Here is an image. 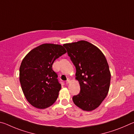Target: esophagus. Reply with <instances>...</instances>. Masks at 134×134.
<instances>
[{"label":"esophagus","instance_id":"1","mask_svg":"<svg viewBox=\"0 0 134 134\" xmlns=\"http://www.w3.org/2000/svg\"><path fill=\"white\" fill-rule=\"evenodd\" d=\"M70 81H71V80H70V79L68 78V79H67V81H66V83H67V84L69 83L70 82Z\"/></svg>","mask_w":134,"mask_h":134}]
</instances>
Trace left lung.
I'll return each instance as SVG.
<instances>
[{
    "mask_svg": "<svg viewBox=\"0 0 134 134\" xmlns=\"http://www.w3.org/2000/svg\"><path fill=\"white\" fill-rule=\"evenodd\" d=\"M76 67V79L80 92L72 97L81 109L92 111L99 107L108 93L110 72L104 54L95 45L86 41L63 45Z\"/></svg>",
    "mask_w": 134,
    "mask_h": 134,
    "instance_id": "1",
    "label": "left lung"
}]
</instances>
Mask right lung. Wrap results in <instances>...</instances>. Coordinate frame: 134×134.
<instances>
[{
  "mask_svg": "<svg viewBox=\"0 0 134 134\" xmlns=\"http://www.w3.org/2000/svg\"><path fill=\"white\" fill-rule=\"evenodd\" d=\"M66 52L61 45L43 44L32 49L22 60L19 68L22 90L35 108H48L58 98L62 85L52 67L54 61Z\"/></svg>",
  "mask_w": 134,
  "mask_h": 134,
  "instance_id": "obj_1",
  "label": "right lung"
}]
</instances>
